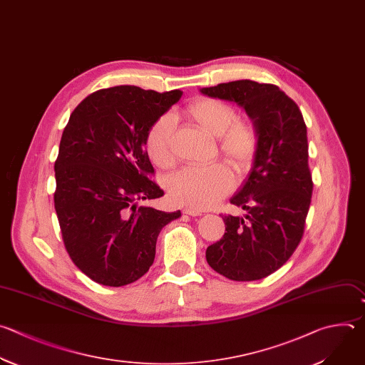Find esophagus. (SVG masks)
<instances>
[{"label": "esophagus", "instance_id": "esophagus-1", "mask_svg": "<svg viewBox=\"0 0 365 365\" xmlns=\"http://www.w3.org/2000/svg\"><path fill=\"white\" fill-rule=\"evenodd\" d=\"M185 215H190V216H200L202 215V212L200 210H195V209H183L182 210Z\"/></svg>", "mask_w": 365, "mask_h": 365}]
</instances>
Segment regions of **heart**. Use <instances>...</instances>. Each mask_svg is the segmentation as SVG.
<instances>
[{
    "mask_svg": "<svg viewBox=\"0 0 365 365\" xmlns=\"http://www.w3.org/2000/svg\"><path fill=\"white\" fill-rule=\"evenodd\" d=\"M195 123L212 136L219 138V149L235 166H245L255 155L258 133L250 121L237 120L233 106L217 98H200L187 107ZM175 118L172 114L160 115L148 132L146 153L158 168H169L173 160ZM168 192L172 202L192 207L206 209L233 187V178L227 168L216 163L207 168L187 166L168 179Z\"/></svg>",
    "mask_w": 365,
    "mask_h": 365,
    "instance_id": "b5f03b06",
    "label": "heart"
}]
</instances>
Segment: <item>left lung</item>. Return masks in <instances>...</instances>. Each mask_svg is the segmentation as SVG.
I'll list each match as a JSON object with an SVG mask.
<instances>
[{"mask_svg": "<svg viewBox=\"0 0 365 365\" xmlns=\"http://www.w3.org/2000/svg\"><path fill=\"white\" fill-rule=\"evenodd\" d=\"M200 93L244 107L258 133L251 173L230 199L248 213L222 216L225 235L207 247L206 261L232 281L262 279L291 258L304 235L314 186L305 121L274 84L236 80Z\"/></svg>", "mask_w": 365, "mask_h": 365, "instance_id": "1", "label": "left lung"}]
</instances>
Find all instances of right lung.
Returning a JSON list of instances; mask_svg holds the SVG:
<instances>
[{
  "label": "right lung",
  "instance_id": "add662e5",
  "mask_svg": "<svg viewBox=\"0 0 365 365\" xmlns=\"http://www.w3.org/2000/svg\"><path fill=\"white\" fill-rule=\"evenodd\" d=\"M182 97L136 86L101 88L71 113L54 165L57 212L74 265L106 287H123L152 267L163 226L180 216L139 206L163 196L145 140Z\"/></svg>",
  "mask_w": 365,
  "mask_h": 365
}]
</instances>
